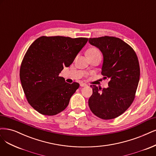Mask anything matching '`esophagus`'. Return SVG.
<instances>
[{
	"instance_id": "1",
	"label": "esophagus",
	"mask_w": 156,
	"mask_h": 156,
	"mask_svg": "<svg viewBox=\"0 0 156 156\" xmlns=\"http://www.w3.org/2000/svg\"><path fill=\"white\" fill-rule=\"evenodd\" d=\"M80 87H87V84H84V83H80Z\"/></svg>"
}]
</instances>
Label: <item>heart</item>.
<instances>
[{
	"instance_id": "1",
	"label": "heart",
	"mask_w": 156,
	"mask_h": 156,
	"mask_svg": "<svg viewBox=\"0 0 156 156\" xmlns=\"http://www.w3.org/2000/svg\"><path fill=\"white\" fill-rule=\"evenodd\" d=\"M87 55L90 56H99L101 57L100 50L96 48H91L87 51Z\"/></svg>"
}]
</instances>
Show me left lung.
<instances>
[{
  "label": "left lung",
  "instance_id": "8db88e82",
  "mask_svg": "<svg viewBox=\"0 0 156 156\" xmlns=\"http://www.w3.org/2000/svg\"><path fill=\"white\" fill-rule=\"evenodd\" d=\"M103 55L101 74L109 79L108 87L102 89L91 85L93 93L88 100L90 109L102 119H115L122 114L135 99L140 68L135 51L115 37L90 38Z\"/></svg>",
  "mask_w": 156,
  "mask_h": 156
}]
</instances>
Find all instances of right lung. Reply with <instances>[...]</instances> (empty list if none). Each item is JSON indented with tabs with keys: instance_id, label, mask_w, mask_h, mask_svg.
Returning <instances> with one entry per match:
<instances>
[{
	"instance_id": "obj_1",
	"label": "right lung",
	"mask_w": 156,
	"mask_h": 156,
	"mask_svg": "<svg viewBox=\"0 0 156 156\" xmlns=\"http://www.w3.org/2000/svg\"><path fill=\"white\" fill-rule=\"evenodd\" d=\"M88 38L42 36L27 50L20 68V79L27 101L44 115H55L68 106L79 84H69L58 76L87 44Z\"/></svg>"
}]
</instances>
